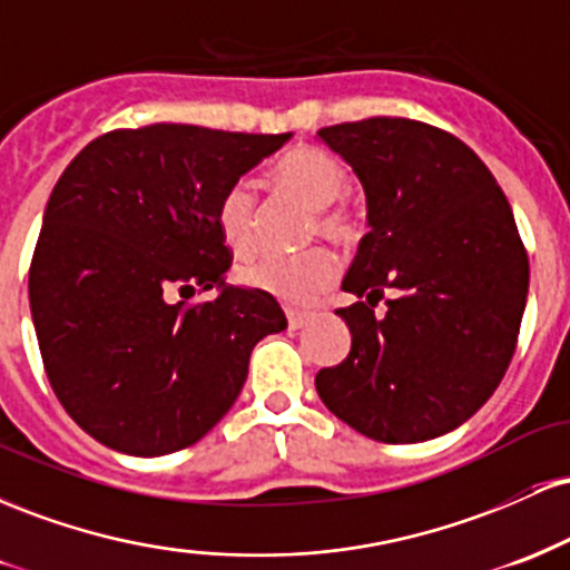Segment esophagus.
I'll list each match as a JSON object with an SVG mask.
<instances>
[{
  "mask_svg": "<svg viewBox=\"0 0 570 570\" xmlns=\"http://www.w3.org/2000/svg\"><path fill=\"white\" fill-rule=\"evenodd\" d=\"M311 313L303 311H286V322H289V330H303V326L311 322Z\"/></svg>",
  "mask_w": 570,
  "mask_h": 570,
  "instance_id": "esophagus-1",
  "label": "esophagus"
}]
</instances>
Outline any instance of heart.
Here are the masks:
<instances>
[{"label": "heart", "instance_id": "1", "mask_svg": "<svg viewBox=\"0 0 570 570\" xmlns=\"http://www.w3.org/2000/svg\"><path fill=\"white\" fill-rule=\"evenodd\" d=\"M273 185L303 200L307 208L318 212V230L332 240L356 238L358 222L348 206H340L348 171L335 155L322 147L299 144L281 155L273 166ZM217 227L238 257L252 254L257 244V195L248 181H235L225 189L217 206ZM246 286L271 294L286 305H311L337 278V259L324 248L299 254V257H259L240 271Z\"/></svg>", "mask_w": 570, "mask_h": 570}]
</instances>
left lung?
I'll use <instances>...</instances> for the list:
<instances>
[{"instance_id": "8db88e82", "label": "left lung", "mask_w": 570, "mask_h": 570, "mask_svg": "<svg viewBox=\"0 0 570 570\" xmlns=\"http://www.w3.org/2000/svg\"><path fill=\"white\" fill-rule=\"evenodd\" d=\"M316 136L358 176L370 225L343 281L358 303L337 311L351 351L316 391L370 440H434L512 362L531 278L512 206L466 144L426 122L370 117ZM383 291L395 299L375 314Z\"/></svg>"}]
</instances>
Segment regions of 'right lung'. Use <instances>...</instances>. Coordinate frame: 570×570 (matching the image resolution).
<instances>
[{"label": "right lung", "mask_w": 570, "mask_h": 570, "mask_svg": "<svg viewBox=\"0 0 570 570\" xmlns=\"http://www.w3.org/2000/svg\"><path fill=\"white\" fill-rule=\"evenodd\" d=\"M292 134L179 122L109 130L56 181L29 271L45 372L71 421L126 455H168L222 421L248 356L286 330L271 294L225 281V189ZM217 288L212 304L176 293Z\"/></svg>", "instance_id": "obj_1"}]
</instances>
